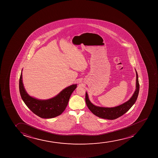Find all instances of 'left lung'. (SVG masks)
<instances>
[{
    "label": "left lung",
    "mask_w": 158,
    "mask_h": 158,
    "mask_svg": "<svg viewBox=\"0 0 158 158\" xmlns=\"http://www.w3.org/2000/svg\"><path fill=\"white\" fill-rule=\"evenodd\" d=\"M136 72V89L132 96L128 101L123 103L121 105L114 107H104L97 106L91 103L89 99L88 95L85 93V102L86 105L93 114L99 118L106 119L109 120H114L120 117L128 111L131 107L136 102L139 91V83L138 75Z\"/></svg>",
    "instance_id": "8db88e82"
}]
</instances>
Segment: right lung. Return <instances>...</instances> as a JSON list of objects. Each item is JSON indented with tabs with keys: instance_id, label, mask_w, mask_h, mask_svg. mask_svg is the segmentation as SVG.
<instances>
[{
	"instance_id": "obj_1",
	"label": "right lung",
	"mask_w": 158,
	"mask_h": 158,
	"mask_svg": "<svg viewBox=\"0 0 158 158\" xmlns=\"http://www.w3.org/2000/svg\"><path fill=\"white\" fill-rule=\"evenodd\" d=\"M77 84H73L61 91L51 99H38L30 96L26 91L22 80V72L19 79V91L21 98L29 109L42 118H52L60 115L67 107L72 93Z\"/></svg>"
}]
</instances>
